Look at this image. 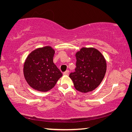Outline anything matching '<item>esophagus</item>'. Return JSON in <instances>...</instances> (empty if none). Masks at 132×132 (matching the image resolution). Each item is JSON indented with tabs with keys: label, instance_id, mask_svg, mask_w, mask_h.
<instances>
[{
	"label": "esophagus",
	"instance_id": "1",
	"mask_svg": "<svg viewBox=\"0 0 132 132\" xmlns=\"http://www.w3.org/2000/svg\"><path fill=\"white\" fill-rule=\"evenodd\" d=\"M69 70H66V71H64L63 73V75H69Z\"/></svg>",
	"mask_w": 132,
	"mask_h": 132
}]
</instances>
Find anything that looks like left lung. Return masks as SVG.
<instances>
[{
    "mask_svg": "<svg viewBox=\"0 0 132 132\" xmlns=\"http://www.w3.org/2000/svg\"><path fill=\"white\" fill-rule=\"evenodd\" d=\"M76 71L69 77L76 90L82 93L91 92L101 84L106 71V59L94 48L82 47L76 53Z\"/></svg>",
    "mask_w": 132,
    "mask_h": 132,
    "instance_id": "left-lung-1",
    "label": "left lung"
}]
</instances>
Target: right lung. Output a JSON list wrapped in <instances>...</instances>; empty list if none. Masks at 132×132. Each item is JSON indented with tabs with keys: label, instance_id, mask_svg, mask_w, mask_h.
<instances>
[{
	"label": "right lung",
	"instance_id": "obj_1",
	"mask_svg": "<svg viewBox=\"0 0 132 132\" xmlns=\"http://www.w3.org/2000/svg\"><path fill=\"white\" fill-rule=\"evenodd\" d=\"M55 53L52 46H46L32 51L27 57L23 66L24 76L35 90L47 92L62 76L53 62Z\"/></svg>",
	"mask_w": 132,
	"mask_h": 132
}]
</instances>
